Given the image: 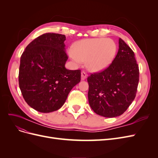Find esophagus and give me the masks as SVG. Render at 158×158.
Returning <instances> with one entry per match:
<instances>
[{"label":"esophagus","instance_id":"obj_1","mask_svg":"<svg viewBox=\"0 0 158 158\" xmlns=\"http://www.w3.org/2000/svg\"><path fill=\"white\" fill-rule=\"evenodd\" d=\"M87 76H88V74L85 73L84 71H82V73H81V79H82V80H85L87 78Z\"/></svg>","mask_w":158,"mask_h":158}]
</instances>
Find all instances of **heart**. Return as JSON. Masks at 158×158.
Returning a JSON list of instances; mask_svg holds the SVG:
<instances>
[{
  "mask_svg": "<svg viewBox=\"0 0 158 158\" xmlns=\"http://www.w3.org/2000/svg\"><path fill=\"white\" fill-rule=\"evenodd\" d=\"M117 52V45L113 40L107 38L84 40L78 41L74 50L69 51V56L76 64L85 61L92 72H99L111 64Z\"/></svg>",
  "mask_w": 158,
  "mask_h": 158,
  "instance_id": "b5f03b06",
  "label": "heart"
}]
</instances>
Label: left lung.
I'll return each instance as SVG.
<instances>
[{
	"mask_svg": "<svg viewBox=\"0 0 158 158\" xmlns=\"http://www.w3.org/2000/svg\"><path fill=\"white\" fill-rule=\"evenodd\" d=\"M88 102L93 111L105 117L125 112L136 97L139 69L133 51L121 38L112 63L100 73L88 76Z\"/></svg>",
	"mask_w": 158,
	"mask_h": 158,
	"instance_id": "obj_1",
	"label": "left lung"
}]
</instances>
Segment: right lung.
<instances>
[{
    "label": "right lung",
    "instance_id": "1",
    "mask_svg": "<svg viewBox=\"0 0 158 158\" xmlns=\"http://www.w3.org/2000/svg\"><path fill=\"white\" fill-rule=\"evenodd\" d=\"M65 40L64 35L44 33L32 41L21 56L19 86L26 102L39 112L59 109L80 82V70L65 68Z\"/></svg>",
    "mask_w": 158,
    "mask_h": 158
}]
</instances>
